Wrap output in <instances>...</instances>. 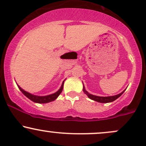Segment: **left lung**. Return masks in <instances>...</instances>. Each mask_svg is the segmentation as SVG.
Segmentation results:
<instances>
[{"label":"left lung","instance_id":"obj_1","mask_svg":"<svg viewBox=\"0 0 146 146\" xmlns=\"http://www.w3.org/2000/svg\"><path fill=\"white\" fill-rule=\"evenodd\" d=\"M124 91L125 90L123 91V92H121V93L117 94V95L113 96L101 97V96H94V95H92V94H89L88 92H87V91L85 90V87L83 86V92H84V93L86 94V95L89 98H90L91 100H95V101H96V102H101V103H108V102H113V101L115 100L116 99H117L118 98H119V96H121L122 95V94L124 93Z\"/></svg>","mask_w":146,"mask_h":146}]
</instances>
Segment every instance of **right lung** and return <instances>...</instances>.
<instances>
[{
  "label": "right lung",
  "instance_id": "add662e5",
  "mask_svg": "<svg viewBox=\"0 0 146 146\" xmlns=\"http://www.w3.org/2000/svg\"><path fill=\"white\" fill-rule=\"evenodd\" d=\"M63 84H64V81H63L62 85H61V87H60V89L57 92H55V93L50 94V95H48V96H35V95H33V94L29 93V92H26L24 90L20 87L19 85H18V88L20 89V90L22 92V94L28 98L29 99H30L31 100H32L33 102H36V103H39V104H43V103H48V102H52V101H54V100H56L57 98V97L60 95V94L62 92L63 88Z\"/></svg>",
  "mask_w": 146,
  "mask_h": 146
}]
</instances>
